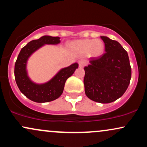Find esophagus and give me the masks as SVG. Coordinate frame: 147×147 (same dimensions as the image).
<instances>
[{"label":"esophagus","mask_w":147,"mask_h":147,"mask_svg":"<svg viewBox=\"0 0 147 147\" xmlns=\"http://www.w3.org/2000/svg\"><path fill=\"white\" fill-rule=\"evenodd\" d=\"M78 63H79V67H81V68H82V67H84V65H86V62L84 61H83V60H80V61H79Z\"/></svg>","instance_id":"1"}]
</instances>
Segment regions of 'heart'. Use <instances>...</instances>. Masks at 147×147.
<instances>
[{"label": "heart", "mask_w": 147, "mask_h": 147, "mask_svg": "<svg viewBox=\"0 0 147 147\" xmlns=\"http://www.w3.org/2000/svg\"><path fill=\"white\" fill-rule=\"evenodd\" d=\"M73 47L81 52L86 53L93 57H98L104 52V45L100 39H82L75 41Z\"/></svg>", "instance_id": "heart-1"}]
</instances>
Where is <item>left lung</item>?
<instances>
[{"label":"left lung","instance_id":"8db88e82","mask_svg":"<svg viewBox=\"0 0 147 147\" xmlns=\"http://www.w3.org/2000/svg\"><path fill=\"white\" fill-rule=\"evenodd\" d=\"M105 52L91 57L84 68L85 93L96 102L107 104L117 100L126 92L131 78V68L127 52L117 41L101 36Z\"/></svg>","mask_w":147,"mask_h":147}]
</instances>
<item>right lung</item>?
Wrapping results in <instances>:
<instances>
[{
	"instance_id": "obj_1",
	"label": "right lung",
	"mask_w": 147,
	"mask_h": 147,
	"mask_svg": "<svg viewBox=\"0 0 147 147\" xmlns=\"http://www.w3.org/2000/svg\"><path fill=\"white\" fill-rule=\"evenodd\" d=\"M58 36H43L36 40H32L21 49L14 66V77L18 88L25 97L38 103L48 102L55 100L63 93L67 79L78 68L77 63L63 68L51 80L43 84L33 83L28 77L26 63L28 58L37 49L45 44H58Z\"/></svg>"
}]
</instances>
